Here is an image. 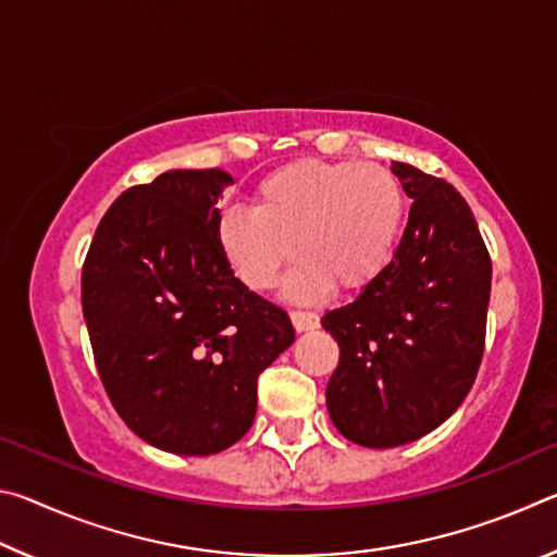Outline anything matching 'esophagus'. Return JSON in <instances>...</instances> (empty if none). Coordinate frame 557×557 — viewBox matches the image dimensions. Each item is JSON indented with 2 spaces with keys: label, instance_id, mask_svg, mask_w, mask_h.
<instances>
[{
  "label": "esophagus",
  "instance_id": "1",
  "mask_svg": "<svg viewBox=\"0 0 557 557\" xmlns=\"http://www.w3.org/2000/svg\"><path fill=\"white\" fill-rule=\"evenodd\" d=\"M292 319V326L297 329V332H312V329L319 326V317L312 314V312H292L289 314Z\"/></svg>",
  "mask_w": 557,
  "mask_h": 557
}]
</instances>
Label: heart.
Returning <instances> with one entry per match:
<instances>
[{
    "label": "heart",
    "instance_id": "1",
    "mask_svg": "<svg viewBox=\"0 0 557 557\" xmlns=\"http://www.w3.org/2000/svg\"><path fill=\"white\" fill-rule=\"evenodd\" d=\"M256 209L228 206L215 219V240L233 275L265 292L292 258L285 282L292 301H319L334 285L369 289L398 248L408 199L388 166L297 159L260 178Z\"/></svg>",
    "mask_w": 557,
    "mask_h": 557
}]
</instances>
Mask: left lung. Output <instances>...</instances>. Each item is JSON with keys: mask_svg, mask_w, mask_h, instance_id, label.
Instances as JSON below:
<instances>
[{"mask_svg": "<svg viewBox=\"0 0 557 557\" xmlns=\"http://www.w3.org/2000/svg\"><path fill=\"white\" fill-rule=\"evenodd\" d=\"M391 172L412 201L391 265L322 317L342 348L326 385L329 418L373 449L420 440L465 403L492 295V260L457 188L403 162Z\"/></svg>", "mask_w": 557, "mask_h": 557, "instance_id": "obj_1", "label": "left lung"}]
</instances>
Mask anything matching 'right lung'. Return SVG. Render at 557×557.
I'll use <instances>...</instances> for the list:
<instances>
[{
  "label": "right lung",
  "instance_id": "add662e5",
  "mask_svg": "<svg viewBox=\"0 0 557 557\" xmlns=\"http://www.w3.org/2000/svg\"><path fill=\"white\" fill-rule=\"evenodd\" d=\"M233 176L172 169L110 206L83 265L92 356L112 405L147 445L206 457L256 420L258 375L295 342L280 307L233 275L215 219Z\"/></svg>",
  "mask_w": 557,
  "mask_h": 557
}]
</instances>
